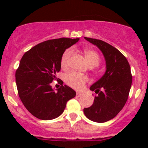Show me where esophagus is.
<instances>
[{
  "mask_svg": "<svg viewBox=\"0 0 148 148\" xmlns=\"http://www.w3.org/2000/svg\"><path fill=\"white\" fill-rule=\"evenodd\" d=\"M82 95V93H81V92H77V96L78 97H81Z\"/></svg>",
  "mask_w": 148,
  "mask_h": 148,
  "instance_id": "obj_1",
  "label": "esophagus"
}]
</instances>
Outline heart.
<instances>
[{
  "mask_svg": "<svg viewBox=\"0 0 148 148\" xmlns=\"http://www.w3.org/2000/svg\"><path fill=\"white\" fill-rule=\"evenodd\" d=\"M73 53L71 49H66L64 52L61 58V67L63 69H66L68 65V61L71 57ZM84 56L86 64L89 66H96L100 62V57L97 51L92 49H86L84 50ZM65 82L71 87L75 89H81L84 86L85 84L87 82V78L85 76L81 75L76 72H70L65 75Z\"/></svg>",
  "mask_w": 148,
  "mask_h": 148,
  "instance_id": "heart-1",
  "label": "heart"
}]
</instances>
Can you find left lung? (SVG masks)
Listing matches in <instances>:
<instances>
[{
  "label": "left lung",
  "instance_id": "1",
  "mask_svg": "<svg viewBox=\"0 0 148 148\" xmlns=\"http://www.w3.org/2000/svg\"><path fill=\"white\" fill-rule=\"evenodd\" d=\"M84 38L102 52L106 71L89 88L97 95L91 107L84 109V113L89 120L102 123L116 117L127 100L132 81L130 66L125 56L114 46L102 40Z\"/></svg>",
  "mask_w": 148,
  "mask_h": 148
}]
</instances>
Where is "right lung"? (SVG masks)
<instances>
[{
	"mask_svg": "<svg viewBox=\"0 0 148 148\" xmlns=\"http://www.w3.org/2000/svg\"><path fill=\"white\" fill-rule=\"evenodd\" d=\"M79 38H61L37 44L23 54L16 72L19 97L27 110L43 120L56 118L63 113L66 104L76 92L61 79L56 91L51 84L61 69V58L65 50Z\"/></svg>",
	"mask_w": 148,
	"mask_h": 148,
	"instance_id": "1",
	"label": "right lung"
}]
</instances>
